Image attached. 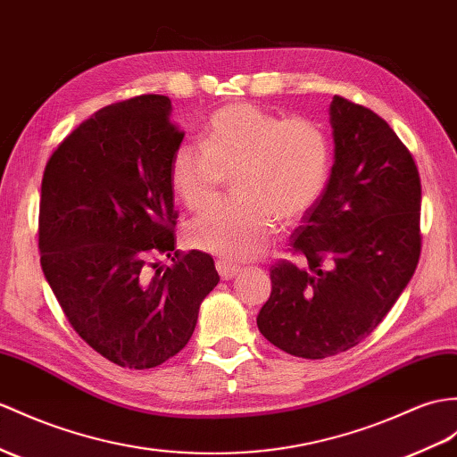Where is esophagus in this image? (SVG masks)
Instances as JSON below:
<instances>
[{
  "label": "esophagus",
  "mask_w": 457,
  "mask_h": 457,
  "mask_svg": "<svg viewBox=\"0 0 457 457\" xmlns=\"http://www.w3.org/2000/svg\"><path fill=\"white\" fill-rule=\"evenodd\" d=\"M217 271H219L222 281H228V279H232V277H237L240 273V267L235 263H228L225 260H217Z\"/></svg>",
  "instance_id": "1"
}]
</instances>
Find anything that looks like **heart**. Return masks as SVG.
Segmentation results:
<instances>
[{"mask_svg": "<svg viewBox=\"0 0 457 457\" xmlns=\"http://www.w3.org/2000/svg\"><path fill=\"white\" fill-rule=\"evenodd\" d=\"M329 169L331 145L316 121L237 103L209 118L204 145H176L169 176L186 207L204 211L217 199L227 174H235L238 195L195 219L187 227V242L222 260L242 262L263 250L277 219L288 225L316 205Z\"/></svg>", "mask_w": 457, "mask_h": 457, "instance_id": "1", "label": "heart"}]
</instances>
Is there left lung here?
I'll list each match as a JSON object with an SVG mask.
<instances>
[{
    "instance_id": "1",
    "label": "left lung",
    "mask_w": 457,
    "mask_h": 457,
    "mask_svg": "<svg viewBox=\"0 0 457 457\" xmlns=\"http://www.w3.org/2000/svg\"><path fill=\"white\" fill-rule=\"evenodd\" d=\"M336 161L324 194L293 232L304 267H271L262 336L303 359H326L378 328L420 255V178L413 154L370 108L333 96Z\"/></svg>"
}]
</instances>
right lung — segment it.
Listing matches in <instances>:
<instances>
[{"instance_id":"obj_1","label":"right lung","mask_w":457,"mask_h":457,"mask_svg":"<svg viewBox=\"0 0 457 457\" xmlns=\"http://www.w3.org/2000/svg\"><path fill=\"white\" fill-rule=\"evenodd\" d=\"M170 110L162 95L98 110L52 153L40 190V265L65 318L104 359L136 370L186 347L219 283L209 253L156 262L176 242L169 166L184 133Z\"/></svg>"}]
</instances>
